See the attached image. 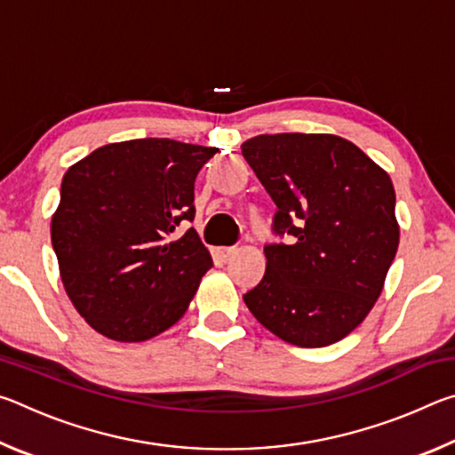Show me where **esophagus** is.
Wrapping results in <instances>:
<instances>
[{
  "instance_id": "1",
  "label": "esophagus",
  "mask_w": 455,
  "mask_h": 455,
  "mask_svg": "<svg viewBox=\"0 0 455 455\" xmlns=\"http://www.w3.org/2000/svg\"><path fill=\"white\" fill-rule=\"evenodd\" d=\"M235 252H236L235 246H219V249L214 251V255H217V259L222 260V263H227V260L233 257Z\"/></svg>"
}]
</instances>
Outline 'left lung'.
Here are the masks:
<instances>
[{
  "instance_id": "left-lung-1",
  "label": "left lung",
  "mask_w": 455,
  "mask_h": 455,
  "mask_svg": "<svg viewBox=\"0 0 455 455\" xmlns=\"http://www.w3.org/2000/svg\"><path fill=\"white\" fill-rule=\"evenodd\" d=\"M243 156L276 204L267 271L243 295L260 325L297 347L349 335L381 295L399 227L395 190L355 144L333 134H260Z\"/></svg>"
}]
</instances>
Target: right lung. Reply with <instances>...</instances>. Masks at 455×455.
I'll return each instance as SVG.
<instances>
[{
  "label": "right lung",
  "mask_w": 455,
  "mask_h": 455,
  "mask_svg": "<svg viewBox=\"0 0 455 455\" xmlns=\"http://www.w3.org/2000/svg\"><path fill=\"white\" fill-rule=\"evenodd\" d=\"M219 148L171 138L102 146L61 180L52 244L61 283L92 329L146 341L172 327L212 267L195 228V180Z\"/></svg>",
  "instance_id": "1"
}]
</instances>
